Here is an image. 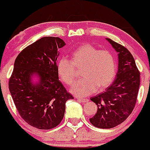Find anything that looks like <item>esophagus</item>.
<instances>
[{
	"label": "esophagus",
	"mask_w": 150,
	"mask_h": 150,
	"mask_svg": "<svg viewBox=\"0 0 150 150\" xmlns=\"http://www.w3.org/2000/svg\"><path fill=\"white\" fill-rule=\"evenodd\" d=\"M77 100L79 101V102H81V103H87L88 102V98H77Z\"/></svg>",
	"instance_id": "esophagus-1"
}]
</instances>
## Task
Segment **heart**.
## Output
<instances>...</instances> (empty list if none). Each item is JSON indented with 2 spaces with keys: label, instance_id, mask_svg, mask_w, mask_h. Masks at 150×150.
Returning a JSON list of instances; mask_svg holds the SVG:
<instances>
[{
  "label": "heart",
  "instance_id": "1",
  "mask_svg": "<svg viewBox=\"0 0 150 150\" xmlns=\"http://www.w3.org/2000/svg\"><path fill=\"white\" fill-rule=\"evenodd\" d=\"M83 66L81 76L83 79L71 86V92L79 97L89 96L98 89L109 86L116 75V61L107 50H99L91 44H82L73 51L71 61L61 58L56 68L58 77L66 85L75 81V67Z\"/></svg>",
  "mask_w": 150,
  "mask_h": 150
}]
</instances>
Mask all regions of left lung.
Here are the masks:
<instances>
[{
  "label": "left lung",
  "instance_id": "obj_1",
  "mask_svg": "<svg viewBox=\"0 0 150 150\" xmlns=\"http://www.w3.org/2000/svg\"><path fill=\"white\" fill-rule=\"evenodd\" d=\"M118 53V71L115 81L105 91L90 98L98 107L90 122L100 129H110L123 122L132 113L140 84L132 54L124 46L106 38Z\"/></svg>",
  "mask_w": 150,
  "mask_h": 150
}]
</instances>
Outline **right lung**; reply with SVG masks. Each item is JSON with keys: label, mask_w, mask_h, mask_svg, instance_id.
<instances>
[{"label": "right lung", "mask_w": 150, "mask_h": 150, "mask_svg": "<svg viewBox=\"0 0 150 150\" xmlns=\"http://www.w3.org/2000/svg\"><path fill=\"white\" fill-rule=\"evenodd\" d=\"M62 39L41 38L18 54L9 80V90L17 110L24 121L39 129H51L60 123L65 103L73 99L58 79V49ZM34 76L38 81L34 82Z\"/></svg>", "instance_id": "right-lung-1"}]
</instances>
